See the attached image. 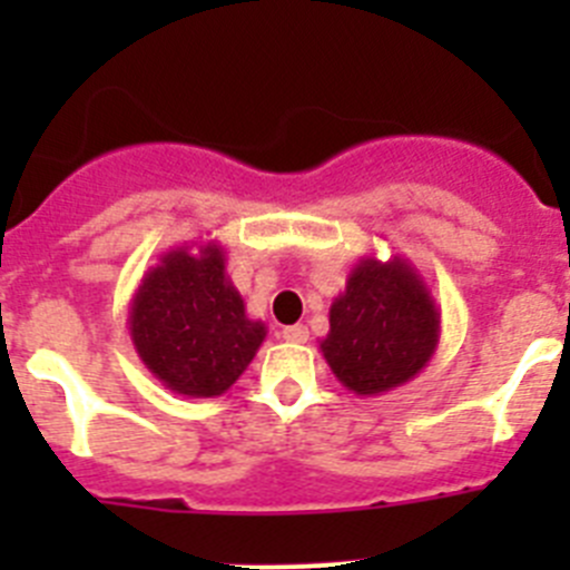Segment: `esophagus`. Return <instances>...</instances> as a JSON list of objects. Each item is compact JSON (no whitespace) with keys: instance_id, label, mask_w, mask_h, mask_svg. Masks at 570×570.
Masks as SVG:
<instances>
[{"instance_id":"obj_1","label":"esophagus","mask_w":570,"mask_h":570,"mask_svg":"<svg viewBox=\"0 0 570 570\" xmlns=\"http://www.w3.org/2000/svg\"><path fill=\"white\" fill-rule=\"evenodd\" d=\"M282 340H285V342H308V328H305V325H288V328H282Z\"/></svg>"}]
</instances>
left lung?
<instances>
[{
  "label": "left lung",
  "instance_id": "left-lung-1",
  "mask_svg": "<svg viewBox=\"0 0 570 570\" xmlns=\"http://www.w3.org/2000/svg\"><path fill=\"white\" fill-rule=\"evenodd\" d=\"M328 320L320 351L356 396H380L411 382L440 345V305L405 256H360Z\"/></svg>",
  "mask_w": 570,
  "mask_h": 570
}]
</instances>
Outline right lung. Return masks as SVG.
Here are the masks:
<instances>
[{"instance_id": "add662e5", "label": "right lung", "mask_w": 570, "mask_h": 570, "mask_svg": "<svg viewBox=\"0 0 570 570\" xmlns=\"http://www.w3.org/2000/svg\"><path fill=\"white\" fill-rule=\"evenodd\" d=\"M216 239L176 245L142 276L128 311L136 354L179 396H223L268 336L245 314Z\"/></svg>"}]
</instances>
